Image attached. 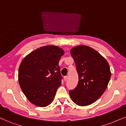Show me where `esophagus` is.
Segmentation results:
<instances>
[{
	"instance_id": "esophagus-1",
	"label": "esophagus",
	"mask_w": 126,
	"mask_h": 126,
	"mask_svg": "<svg viewBox=\"0 0 126 126\" xmlns=\"http://www.w3.org/2000/svg\"><path fill=\"white\" fill-rule=\"evenodd\" d=\"M63 79H64L65 81H66V80H67V79H68V77H67V76H65V77H63Z\"/></svg>"
}]
</instances>
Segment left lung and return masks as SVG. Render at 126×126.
<instances>
[{"label":"left lung","instance_id":"8db88e82","mask_svg":"<svg viewBox=\"0 0 126 126\" xmlns=\"http://www.w3.org/2000/svg\"><path fill=\"white\" fill-rule=\"evenodd\" d=\"M71 54L78 75L77 86L69 94L73 102L81 106L94 103L106 89L111 77L108 61L88 46L73 48Z\"/></svg>","mask_w":126,"mask_h":126}]
</instances>
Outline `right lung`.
Masks as SVG:
<instances>
[{
  "mask_svg": "<svg viewBox=\"0 0 126 126\" xmlns=\"http://www.w3.org/2000/svg\"><path fill=\"white\" fill-rule=\"evenodd\" d=\"M63 54L58 47H43L26 56L20 63V88L34 105L45 107L53 100L63 79L59 61Z\"/></svg>",
  "mask_w": 126,
  "mask_h": 126,
  "instance_id": "obj_1",
  "label": "right lung"
}]
</instances>
